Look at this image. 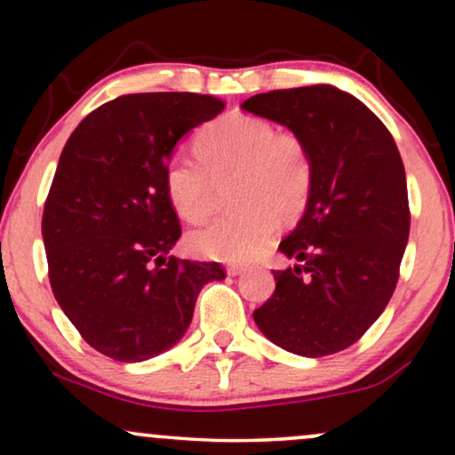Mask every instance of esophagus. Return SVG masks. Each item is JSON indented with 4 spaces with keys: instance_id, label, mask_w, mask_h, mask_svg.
Segmentation results:
<instances>
[{
    "instance_id": "esophagus-1",
    "label": "esophagus",
    "mask_w": 455,
    "mask_h": 455,
    "mask_svg": "<svg viewBox=\"0 0 455 455\" xmlns=\"http://www.w3.org/2000/svg\"><path fill=\"white\" fill-rule=\"evenodd\" d=\"M246 271V265H228V275H242Z\"/></svg>"
}]
</instances>
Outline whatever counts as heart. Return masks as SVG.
Returning <instances> with one entry per match:
<instances>
[{"instance_id": "heart-1", "label": "heart", "mask_w": 455, "mask_h": 455, "mask_svg": "<svg viewBox=\"0 0 455 455\" xmlns=\"http://www.w3.org/2000/svg\"><path fill=\"white\" fill-rule=\"evenodd\" d=\"M195 157L176 153L164 167L167 201L182 220L201 223L213 207L215 184H232L234 213L190 235V248L204 259L248 260L275 229L277 217H300L313 192V159L300 136L277 132L263 117L226 114L196 134Z\"/></svg>"}]
</instances>
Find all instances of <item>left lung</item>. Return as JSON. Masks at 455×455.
<instances>
[{
    "label": "left lung",
    "mask_w": 455,
    "mask_h": 455,
    "mask_svg": "<svg viewBox=\"0 0 455 455\" xmlns=\"http://www.w3.org/2000/svg\"><path fill=\"white\" fill-rule=\"evenodd\" d=\"M242 109L300 136L315 170L307 211L279 244L300 265L273 271L275 291L254 323L298 356L346 350L387 307L408 244L406 172L394 136L331 84L260 92Z\"/></svg>",
    "instance_id": "obj_1"
}]
</instances>
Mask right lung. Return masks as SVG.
<instances>
[{
	"label": "right lung",
	"mask_w": 455,
	"mask_h": 455,
	"mask_svg": "<svg viewBox=\"0 0 455 455\" xmlns=\"http://www.w3.org/2000/svg\"><path fill=\"white\" fill-rule=\"evenodd\" d=\"M226 103L196 92H136L91 111L68 139L43 209L49 282L83 339L120 363L176 346L220 263L167 252L182 234L164 167L184 134Z\"/></svg>",
	"instance_id": "obj_1"
}]
</instances>
